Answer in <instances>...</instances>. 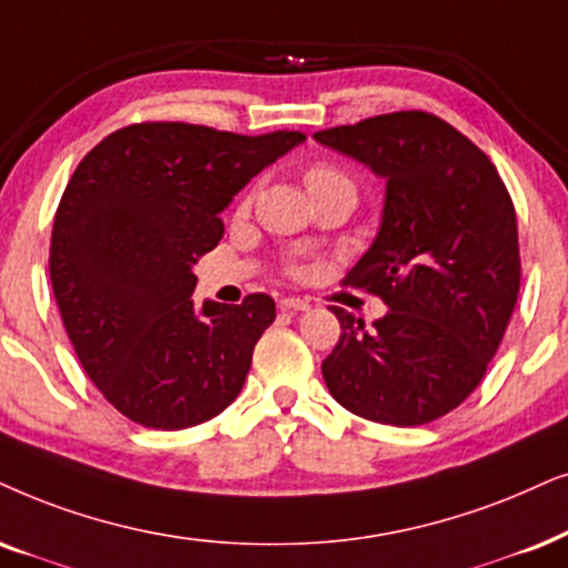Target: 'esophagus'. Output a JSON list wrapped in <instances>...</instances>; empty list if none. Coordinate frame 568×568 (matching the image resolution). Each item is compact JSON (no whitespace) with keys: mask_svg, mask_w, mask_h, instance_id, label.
<instances>
[{"mask_svg":"<svg viewBox=\"0 0 568 568\" xmlns=\"http://www.w3.org/2000/svg\"><path fill=\"white\" fill-rule=\"evenodd\" d=\"M278 305H282V311H297V313L311 311V302L302 300V297H284Z\"/></svg>","mask_w":568,"mask_h":568,"instance_id":"obj_1","label":"esophagus"}]
</instances>
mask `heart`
<instances>
[{"label":"heart","instance_id":"obj_1","mask_svg":"<svg viewBox=\"0 0 568 568\" xmlns=\"http://www.w3.org/2000/svg\"><path fill=\"white\" fill-rule=\"evenodd\" d=\"M305 185H307V190H311V193H315V190H326V187H336V185H349V180L342 172H338V169L313 166V169H307ZM247 201H250V197H247Z\"/></svg>","mask_w":568,"mask_h":568}]
</instances>
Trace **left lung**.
Here are the masks:
<instances>
[{"label": "left lung", "mask_w": 568, "mask_h": 568, "mask_svg": "<svg viewBox=\"0 0 568 568\" xmlns=\"http://www.w3.org/2000/svg\"><path fill=\"white\" fill-rule=\"evenodd\" d=\"M386 180L381 226L344 284L383 297L365 328L342 323L321 371L344 409L425 425L459 407L496 355L517 305V213L490 159L428 112H396L313 135Z\"/></svg>", "instance_id": "8db88e82"}]
</instances>
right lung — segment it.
<instances>
[{"mask_svg":"<svg viewBox=\"0 0 568 568\" xmlns=\"http://www.w3.org/2000/svg\"><path fill=\"white\" fill-rule=\"evenodd\" d=\"M302 140L143 122L78 164L51 230V286L88 378L132 423L193 428L237 399L276 305L197 307L193 266L224 237L232 197Z\"/></svg>","mask_w":568,"mask_h":568,"instance_id":"1","label":"right lung"}]
</instances>
